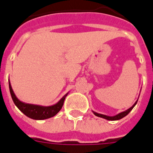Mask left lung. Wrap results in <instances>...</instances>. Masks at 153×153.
<instances>
[{"label":"left lung","instance_id":"8db88e82","mask_svg":"<svg viewBox=\"0 0 153 153\" xmlns=\"http://www.w3.org/2000/svg\"><path fill=\"white\" fill-rule=\"evenodd\" d=\"M137 101L136 103H135L134 105H132V107L130 108H128V110H126V111H125V112H120V113H119V114L116 115V116H114V117H108V116H105V115H103V114H100V113H97V112H94V114L97 116V117H102V118H105V119L108 120H120L121 119V118H123V117H125V116H127L128 113L130 112V111L134 108V106L136 105H137Z\"/></svg>","mask_w":153,"mask_h":153}]
</instances>
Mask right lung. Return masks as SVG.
I'll return each instance as SVG.
<instances>
[{"label":"right lung","instance_id":"add662e5","mask_svg":"<svg viewBox=\"0 0 153 153\" xmlns=\"http://www.w3.org/2000/svg\"><path fill=\"white\" fill-rule=\"evenodd\" d=\"M9 90H10L12 99L13 100L14 104L16 105V107L18 108L25 116L34 120H45L54 117L61 109V108L64 105L65 97L67 96V94H66L65 97L60 99L59 102L53 105V106L44 107V106H40V105L25 104V103L20 101L14 94L10 82H9Z\"/></svg>","mask_w":153,"mask_h":153}]
</instances>
